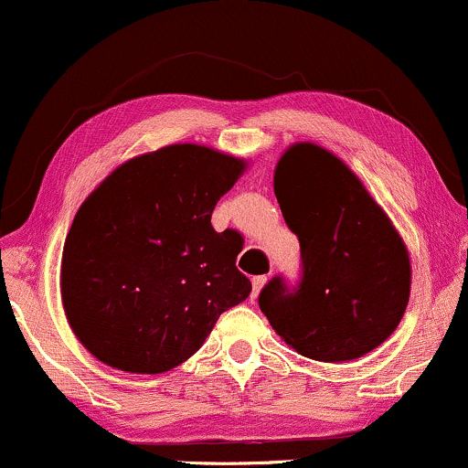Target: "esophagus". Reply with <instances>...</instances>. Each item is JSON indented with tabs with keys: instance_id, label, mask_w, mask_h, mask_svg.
<instances>
[{
	"instance_id": "obj_1",
	"label": "esophagus",
	"mask_w": 468,
	"mask_h": 468,
	"mask_svg": "<svg viewBox=\"0 0 468 468\" xmlns=\"http://www.w3.org/2000/svg\"><path fill=\"white\" fill-rule=\"evenodd\" d=\"M265 282H268V276H254L252 278V298H257Z\"/></svg>"
}]
</instances>
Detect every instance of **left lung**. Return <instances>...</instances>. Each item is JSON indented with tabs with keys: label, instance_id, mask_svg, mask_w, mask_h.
Instances as JSON below:
<instances>
[{
	"label": "left lung",
	"instance_id": "8db88e82",
	"mask_svg": "<svg viewBox=\"0 0 468 468\" xmlns=\"http://www.w3.org/2000/svg\"><path fill=\"white\" fill-rule=\"evenodd\" d=\"M274 194L298 235L303 274L295 287L274 276L259 293L271 328L324 363L376 350L410 295V259L393 222L339 157L311 142L281 157Z\"/></svg>",
	"mask_w": 468,
	"mask_h": 468
}]
</instances>
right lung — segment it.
<instances>
[{
  "mask_svg": "<svg viewBox=\"0 0 468 468\" xmlns=\"http://www.w3.org/2000/svg\"><path fill=\"white\" fill-rule=\"evenodd\" d=\"M246 170L209 146L133 157L81 203L62 250V304L94 358L162 374L203 346L218 317L250 295L238 270L244 238L211 227Z\"/></svg>",
  "mask_w": 468,
  "mask_h": 468,
  "instance_id": "right-lung-1",
  "label": "right lung"
}]
</instances>
